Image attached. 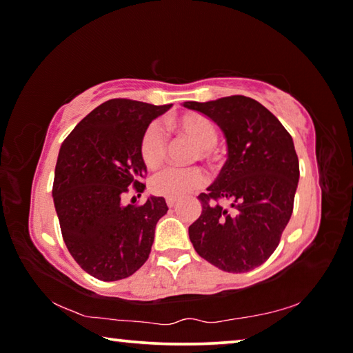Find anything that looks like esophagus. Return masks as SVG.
Segmentation results:
<instances>
[{"mask_svg":"<svg viewBox=\"0 0 353 353\" xmlns=\"http://www.w3.org/2000/svg\"><path fill=\"white\" fill-rule=\"evenodd\" d=\"M166 204H168V207H176L179 204V199H174V198H166Z\"/></svg>","mask_w":353,"mask_h":353,"instance_id":"obj_1","label":"esophagus"}]
</instances>
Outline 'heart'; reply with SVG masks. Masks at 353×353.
<instances>
[{
  "label": "heart",
  "instance_id": "1",
  "mask_svg": "<svg viewBox=\"0 0 353 353\" xmlns=\"http://www.w3.org/2000/svg\"><path fill=\"white\" fill-rule=\"evenodd\" d=\"M172 129L176 132L193 141L198 146L201 159H210L213 148L218 141V130L210 119L199 113H185L172 119ZM166 139L162 128L157 123H151L145 129L140 140V155L148 168L155 170L162 166L166 159ZM205 172L201 168H168L151 179V190L155 194L165 198H182L191 191L201 188L205 183Z\"/></svg>",
  "mask_w": 353,
  "mask_h": 353
}]
</instances>
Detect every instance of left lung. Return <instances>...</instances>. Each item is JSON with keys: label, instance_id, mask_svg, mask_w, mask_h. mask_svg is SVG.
Wrapping results in <instances>:
<instances>
[{"label": "left lung", "instance_id": "1", "mask_svg": "<svg viewBox=\"0 0 353 353\" xmlns=\"http://www.w3.org/2000/svg\"><path fill=\"white\" fill-rule=\"evenodd\" d=\"M183 107L202 113L223 130L227 162L207 193L202 213L188 227L202 259L225 272H249L279 246L291 218L299 183V159L282 123L259 101L225 97ZM218 199L231 202L221 208Z\"/></svg>", "mask_w": 353, "mask_h": 353}]
</instances>
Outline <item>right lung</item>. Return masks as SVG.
<instances>
[{
  "mask_svg": "<svg viewBox=\"0 0 353 353\" xmlns=\"http://www.w3.org/2000/svg\"><path fill=\"white\" fill-rule=\"evenodd\" d=\"M171 104L105 101L71 130L59 151L52 199L63 241L83 271L104 282L126 279L151 254L155 225L168 212L163 198L123 204L134 187L141 196L146 165L140 140Z\"/></svg>",
  "mask_w": 353,
  "mask_h": 353,
  "instance_id": "1",
  "label": "right lung"
}]
</instances>
